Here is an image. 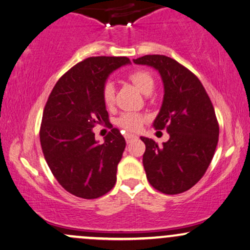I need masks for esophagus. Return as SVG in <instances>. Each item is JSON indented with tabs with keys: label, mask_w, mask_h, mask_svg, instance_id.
Returning a JSON list of instances; mask_svg holds the SVG:
<instances>
[{
	"label": "esophagus",
	"mask_w": 250,
	"mask_h": 250,
	"mask_svg": "<svg viewBox=\"0 0 250 250\" xmlns=\"http://www.w3.org/2000/svg\"><path fill=\"white\" fill-rule=\"evenodd\" d=\"M125 141H127V143H130L134 138H137V136H135L133 134H125Z\"/></svg>",
	"instance_id": "esophagus-1"
}]
</instances>
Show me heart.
I'll use <instances>...</instances> for the list:
<instances>
[{"mask_svg":"<svg viewBox=\"0 0 250 250\" xmlns=\"http://www.w3.org/2000/svg\"><path fill=\"white\" fill-rule=\"evenodd\" d=\"M128 79L144 94H149L152 91L154 78L148 71L136 70L131 72V73H129ZM101 99L107 107H112L114 104V101H115V87H114L112 81H106L104 83L101 89ZM144 122H146V116L143 114L131 112L122 113L115 121L117 127L125 129V131H129V133H135V131L140 130Z\"/></svg>","mask_w":250,"mask_h":250,"instance_id":"1","label":"heart"}]
</instances>
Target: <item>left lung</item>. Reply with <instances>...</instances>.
Listing matches in <instances>:
<instances>
[{
    "label": "left lung",
    "mask_w": 250,
    "mask_h": 250,
    "mask_svg": "<svg viewBox=\"0 0 250 250\" xmlns=\"http://www.w3.org/2000/svg\"><path fill=\"white\" fill-rule=\"evenodd\" d=\"M134 62L152 66L161 74L164 100L154 127L170 135L163 146L141 137L146 178L162 193H182L199 182L214 156L219 141L214 107L197 76L170 57L146 55Z\"/></svg>",
    "instance_id": "left-lung-1"
}]
</instances>
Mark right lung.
<instances>
[{
    "label": "right lung",
    "instance_id": "add662e5",
    "mask_svg": "<svg viewBox=\"0 0 250 250\" xmlns=\"http://www.w3.org/2000/svg\"><path fill=\"white\" fill-rule=\"evenodd\" d=\"M129 62L127 57L86 58L62 74L44 107L39 138L45 161L57 182L76 197L95 199L116 183L125 137L112 128L99 144L93 128L110 125L102 86L114 70Z\"/></svg>",
    "mask_w": 250,
    "mask_h": 250
}]
</instances>
